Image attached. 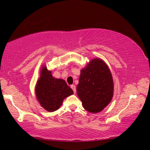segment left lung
<instances>
[{
  "instance_id": "8db88e82",
  "label": "left lung",
  "mask_w": 150,
  "mask_h": 150,
  "mask_svg": "<svg viewBox=\"0 0 150 150\" xmlns=\"http://www.w3.org/2000/svg\"><path fill=\"white\" fill-rule=\"evenodd\" d=\"M73 93L64 80L53 77L52 71L44 65L42 67L35 87V95L43 108L48 112L55 111L62 105L63 100Z\"/></svg>"
}]
</instances>
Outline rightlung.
I'll list each match as a JSON object with an SVG mask.
<instances>
[{"mask_svg":"<svg viewBox=\"0 0 150 150\" xmlns=\"http://www.w3.org/2000/svg\"><path fill=\"white\" fill-rule=\"evenodd\" d=\"M113 80L107 65L93 59L81 71L77 94L85 110L91 113L102 111L111 101Z\"/></svg>","mask_w":150,"mask_h":150,"instance_id":"obj_1","label":"right lung"}]
</instances>
